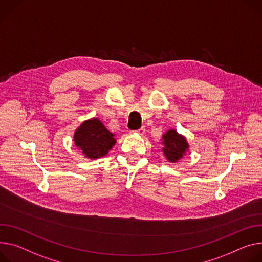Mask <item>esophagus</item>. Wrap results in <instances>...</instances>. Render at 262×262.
<instances>
[{
	"label": "esophagus",
	"mask_w": 262,
	"mask_h": 262,
	"mask_svg": "<svg viewBox=\"0 0 262 262\" xmlns=\"http://www.w3.org/2000/svg\"><path fill=\"white\" fill-rule=\"evenodd\" d=\"M145 133V128L144 127H141V128H139L138 130H136V134H138V135H143Z\"/></svg>",
	"instance_id": "1"
}]
</instances>
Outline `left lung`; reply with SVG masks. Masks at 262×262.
I'll use <instances>...</instances> for the list:
<instances>
[{
  "label": "left lung",
  "mask_w": 262,
  "mask_h": 262,
  "mask_svg": "<svg viewBox=\"0 0 262 262\" xmlns=\"http://www.w3.org/2000/svg\"><path fill=\"white\" fill-rule=\"evenodd\" d=\"M162 139V143L164 145L162 150L169 162H177L188 150L186 139L179 135L175 129L167 130L163 135Z\"/></svg>",
  "instance_id": "left-lung-1"
}]
</instances>
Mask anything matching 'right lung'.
<instances>
[{"label": "right lung", "instance_id": "obj_1", "mask_svg": "<svg viewBox=\"0 0 262 262\" xmlns=\"http://www.w3.org/2000/svg\"><path fill=\"white\" fill-rule=\"evenodd\" d=\"M114 136L99 119L93 118L84 121L77 128L74 141L86 158L97 159L113 148L116 143Z\"/></svg>", "mask_w": 262, "mask_h": 262}]
</instances>
